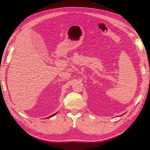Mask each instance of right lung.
Instances as JSON below:
<instances>
[{
    "mask_svg": "<svg viewBox=\"0 0 150 150\" xmlns=\"http://www.w3.org/2000/svg\"><path fill=\"white\" fill-rule=\"evenodd\" d=\"M55 114H56V113H55ZM55 114H54V115H52V116H49V117H47V118H50V117H52V116H53V115H55Z\"/></svg>",
    "mask_w": 150,
    "mask_h": 150,
    "instance_id": "obj_1",
    "label": "right lung"
}]
</instances>
